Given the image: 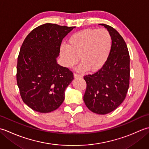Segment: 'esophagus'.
Listing matches in <instances>:
<instances>
[{
	"instance_id": "34e87169",
	"label": "esophagus",
	"mask_w": 149,
	"mask_h": 149,
	"mask_svg": "<svg viewBox=\"0 0 149 149\" xmlns=\"http://www.w3.org/2000/svg\"><path fill=\"white\" fill-rule=\"evenodd\" d=\"M74 78H81L82 77L81 75H78L77 74H74Z\"/></svg>"
}]
</instances>
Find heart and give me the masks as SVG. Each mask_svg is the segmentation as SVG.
<instances>
[{"label":"heart","mask_w":149,"mask_h":149,"mask_svg":"<svg viewBox=\"0 0 149 149\" xmlns=\"http://www.w3.org/2000/svg\"><path fill=\"white\" fill-rule=\"evenodd\" d=\"M111 34L106 29H89L75 33L70 37L68 45L62 44L60 56L66 68H72L79 61L80 72L88 70L96 72L106 64L111 52Z\"/></svg>","instance_id":"1"}]
</instances>
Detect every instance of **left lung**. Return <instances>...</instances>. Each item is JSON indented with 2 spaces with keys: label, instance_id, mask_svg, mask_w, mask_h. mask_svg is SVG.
<instances>
[{
  "label": "left lung",
  "instance_id": "1",
  "mask_svg": "<svg viewBox=\"0 0 149 149\" xmlns=\"http://www.w3.org/2000/svg\"><path fill=\"white\" fill-rule=\"evenodd\" d=\"M111 34V52L102 68L84 77L86 89L84 102L91 111L105 115L116 109L127 95L130 78V57L127 45L114 28L100 24Z\"/></svg>",
  "mask_w": 149,
  "mask_h": 149
}]
</instances>
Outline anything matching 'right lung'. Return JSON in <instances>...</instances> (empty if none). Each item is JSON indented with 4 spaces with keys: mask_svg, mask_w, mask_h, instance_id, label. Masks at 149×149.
Listing matches in <instances>:
<instances>
[{
    "mask_svg": "<svg viewBox=\"0 0 149 149\" xmlns=\"http://www.w3.org/2000/svg\"><path fill=\"white\" fill-rule=\"evenodd\" d=\"M75 27L45 24L24 40L18 57L17 81L24 102L40 113L57 109L74 79L68 68L57 63L63 39Z\"/></svg>",
    "mask_w": 149,
    "mask_h": 149,
    "instance_id": "obj_1",
    "label": "right lung"
}]
</instances>
